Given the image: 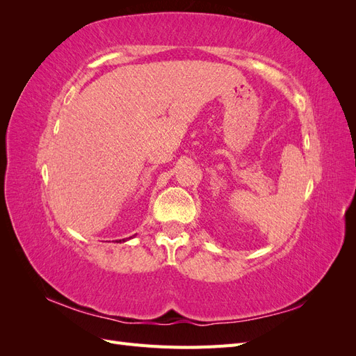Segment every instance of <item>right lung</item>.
I'll return each instance as SVG.
<instances>
[{"label": "right lung", "mask_w": 356, "mask_h": 356, "mask_svg": "<svg viewBox=\"0 0 356 356\" xmlns=\"http://www.w3.org/2000/svg\"><path fill=\"white\" fill-rule=\"evenodd\" d=\"M129 239H132V236H131V238H127V239H120V241H115L117 243H122V242H126V241H129Z\"/></svg>", "instance_id": "1"}]
</instances>
